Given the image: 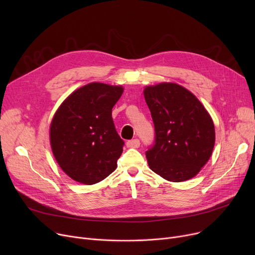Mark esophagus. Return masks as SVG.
Returning <instances> with one entry per match:
<instances>
[{"label": "esophagus", "instance_id": "esophagus-1", "mask_svg": "<svg viewBox=\"0 0 255 255\" xmlns=\"http://www.w3.org/2000/svg\"><path fill=\"white\" fill-rule=\"evenodd\" d=\"M126 144H127L128 148H134V149H136V148H138V146H139L140 142H139V140L137 138H134V139L128 140Z\"/></svg>", "mask_w": 255, "mask_h": 255}]
</instances>
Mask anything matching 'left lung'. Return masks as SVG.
I'll return each instance as SVG.
<instances>
[{
	"label": "left lung",
	"instance_id": "1",
	"mask_svg": "<svg viewBox=\"0 0 255 255\" xmlns=\"http://www.w3.org/2000/svg\"><path fill=\"white\" fill-rule=\"evenodd\" d=\"M155 126V144L145 152L150 168L170 182L194 178L215 145L214 122L195 95L175 83L143 89Z\"/></svg>",
	"mask_w": 255,
	"mask_h": 255
}]
</instances>
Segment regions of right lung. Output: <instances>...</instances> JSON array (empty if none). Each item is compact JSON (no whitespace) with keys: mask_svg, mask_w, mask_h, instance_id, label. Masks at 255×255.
<instances>
[{"mask_svg":"<svg viewBox=\"0 0 255 255\" xmlns=\"http://www.w3.org/2000/svg\"><path fill=\"white\" fill-rule=\"evenodd\" d=\"M123 92L122 86L90 83L72 92L53 115L51 151L72 180L93 185L117 168L124 141L116 131L112 111Z\"/></svg>","mask_w":255,"mask_h":255,"instance_id":"right-lung-1","label":"right lung"}]
</instances>
